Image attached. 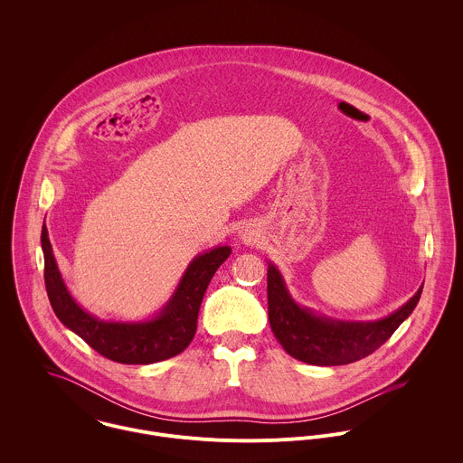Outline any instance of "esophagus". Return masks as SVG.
Segmentation results:
<instances>
[{
	"label": "esophagus",
	"instance_id": "34e87169",
	"mask_svg": "<svg viewBox=\"0 0 463 463\" xmlns=\"http://www.w3.org/2000/svg\"><path fill=\"white\" fill-rule=\"evenodd\" d=\"M241 239H242L244 242H251V241L255 239V233H253L251 230H244V232H241Z\"/></svg>",
	"mask_w": 463,
	"mask_h": 463
}]
</instances>
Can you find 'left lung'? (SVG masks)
Wrapping results in <instances>:
<instances>
[{
  "mask_svg": "<svg viewBox=\"0 0 463 463\" xmlns=\"http://www.w3.org/2000/svg\"><path fill=\"white\" fill-rule=\"evenodd\" d=\"M422 294L419 290L396 312L376 321H342L299 305L279 269L267 260L269 325L281 347L310 365H345L369 356L410 317Z\"/></svg>",
  "mask_w": 463,
  "mask_h": 463,
  "instance_id": "8db88e82",
  "label": "left lung"
}]
</instances>
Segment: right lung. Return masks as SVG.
Here are the masks:
<instances>
[{"instance_id": "right-lung-1", "label": "right lung", "mask_w": 463, "mask_h": 463, "mask_svg": "<svg viewBox=\"0 0 463 463\" xmlns=\"http://www.w3.org/2000/svg\"><path fill=\"white\" fill-rule=\"evenodd\" d=\"M44 281L55 316L67 330L83 338L109 360L147 365L180 354L194 338L206 287L221 264L232 255L230 246H215L196 255L184 270L165 305L142 321H105L87 312L69 292L53 255L48 228L43 224Z\"/></svg>"}]
</instances>
